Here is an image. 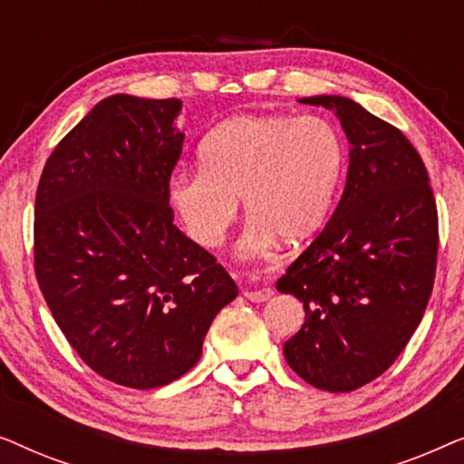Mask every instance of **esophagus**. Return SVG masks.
Instances as JSON below:
<instances>
[{
    "label": "esophagus",
    "mask_w": 464,
    "mask_h": 464,
    "mask_svg": "<svg viewBox=\"0 0 464 464\" xmlns=\"http://www.w3.org/2000/svg\"><path fill=\"white\" fill-rule=\"evenodd\" d=\"M272 294H275V291H272V289H268V287H259V289H246V291H245V297H246V300H249V302L262 304V302H266V300H270Z\"/></svg>",
    "instance_id": "1"
}]
</instances>
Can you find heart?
I'll list each match as a JSON object with an SVG mask.
<instances>
[{"instance_id": "heart-1", "label": "heart", "mask_w": 464, "mask_h": 464, "mask_svg": "<svg viewBox=\"0 0 464 464\" xmlns=\"http://www.w3.org/2000/svg\"><path fill=\"white\" fill-rule=\"evenodd\" d=\"M200 164L169 183L177 218L194 243L213 249L245 198L251 219L238 253L251 259L266 256L278 237L302 243L321 230L344 169V145L323 118L245 113L208 132Z\"/></svg>"}]
</instances>
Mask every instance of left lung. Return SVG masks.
<instances>
[{
	"mask_svg": "<svg viewBox=\"0 0 464 464\" xmlns=\"http://www.w3.org/2000/svg\"><path fill=\"white\" fill-rule=\"evenodd\" d=\"M300 103L332 110L351 151L332 219L276 283L306 313L283 353L314 389L348 392L389 370L420 325L435 281L437 207L401 130L338 94Z\"/></svg>",
	"mask_w": 464,
	"mask_h": 464,
	"instance_id": "1",
	"label": "left lung"
}]
</instances>
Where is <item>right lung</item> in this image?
<instances>
[{"mask_svg": "<svg viewBox=\"0 0 464 464\" xmlns=\"http://www.w3.org/2000/svg\"><path fill=\"white\" fill-rule=\"evenodd\" d=\"M179 99L111 94L56 145L35 194V276L73 351L130 389L173 382L237 283L173 224Z\"/></svg>", "mask_w": 464, "mask_h": 464, "instance_id": "1", "label": "right lung"}]
</instances>
